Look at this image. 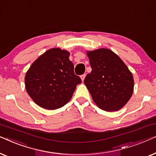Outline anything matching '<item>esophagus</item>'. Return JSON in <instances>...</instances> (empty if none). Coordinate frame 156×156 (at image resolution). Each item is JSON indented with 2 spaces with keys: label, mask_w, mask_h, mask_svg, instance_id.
Wrapping results in <instances>:
<instances>
[{
  "label": "esophagus",
  "mask_w": 156,
  "mask_h": 156,
  "mask_svg": "<svg viewBox=\"0 0 156 156\" xmlns=\"http://www.w3.org/2000/svg\"><path fill=\"white\" fill-rule=\"evenodd\" d=\"M85 76H86V74H82V75H81V79H82V82H84Z\"/></svg>",
  "instance_id": "1"
}]
</instances>
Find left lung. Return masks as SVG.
Instances as JSON below:
<instances>
[{
    "instance_id": "obj_1",
    "label": "left lung",
    "mask_w": 156,
    "mask_h": 156,
    "mask_svg": "<svg viewBox=\"0 0 156 156\" xmlns=\"http://www.w3.org/2000/svg\"><path fill=\"white\" fill-rule=\"evenodd\" d=\"M91 72L84 83L102 110L115 112L129 101L133 91L131 72L118 55L108 49L87 52Z\"/></svg>"
}]
</instances>
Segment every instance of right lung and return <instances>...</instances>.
Wrapping results in <instances>:
<instances>
[{
  "instance_id": "obj_1",
  "label": "right lung",
  "mask_w": 156,
  "mask_h": 156,
  "mask_svg": "<svg viewBox=\"0 0 156 156\" xmlns=\"http://www.w3.org/2000/svg\"><path fill=\"white\" fill-rule=\"evenodd\" d=\"M69 53L59 48L49 50L32 64L25 77L27 92L42 108L54 110L71 99L82 82L74 72Z\"/></svg>"
}]
</instances>
